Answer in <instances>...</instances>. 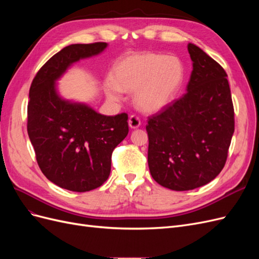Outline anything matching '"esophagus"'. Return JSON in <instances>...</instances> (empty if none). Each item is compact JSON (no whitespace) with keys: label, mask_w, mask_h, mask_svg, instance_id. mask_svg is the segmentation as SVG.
<instances>
[{"label":"esophagus","mask_w":259,"mask_h":259,"mask_svg":"<svg viewBox=\"0 0 259 259\" xmlns=\"http://www.w3.org/2000/svg\"><path fill=\"white\" fill-rule=\"evenodd\" d=\"M128 125H130L131 128H137V127H139V125H140L139 117L137 115H134V114L131 115L130 119H128Z\"/></svg>","instance_id":"34e87169"}]
</instances>
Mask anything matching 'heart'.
<instances>
[{"mask_svg":"<svg viewBox=\"0 0 259 259\" xmlns=\"http://www.w3.org/2000/svg\"><path fill=\"white\" fill-rule=\"evenodd\" d=\"M184 76L185 68L179 58L160 53H138L116 62L113 77H108L104 88L111 100H119L123 91H136L134 100L140 110L158 112L173 101Z\"/></svg>","mask_w":259,"mask_h":259,"instance_id":"heart-1","label":"heart"}]
</instances>
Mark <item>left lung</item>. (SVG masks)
I'll list each match as a JSON object with an SVG mask.
<instances>
[{"label": "left lung", "mask_w": 259, "mask_h": 259, "mask_svg": "<svg viewBox=\"0 0 259 259\" xmlns=\"http://www.w3.org/2000/svg\"><path fill=\"white\" fill-rule=\"evenodd\" d=\"M192 72L186 94L146 126L152 178L175 191L211 182L225 166L234 132V111L224 68L197 45L188 44Z\"/></svg>", "instance_id": "obj_1"}]
</instances>
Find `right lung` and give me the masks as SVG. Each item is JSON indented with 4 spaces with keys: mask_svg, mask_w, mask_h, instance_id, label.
Wrapping results in <instances>:
<instances>
[{
    "mask_svg": "<svg viewBox=\"0 0 259 259\" xmlns=\"http://www.w3.org/2000/svg\"><path fill=\"white\" fill-rule=\"evenodd\" d=\"M105 42L71 44L46 62L29 91L28 135L42 173L60 188L86 192L110 175L114 148L128 134L126 113L107 116L62 98L57 81L76 61L97 56Z\"/></svg>",
    "mask_w": 259,
    "mask_h": 259,
    "instance_id": "1",
    "label": "right lung"
}]
</instances>
